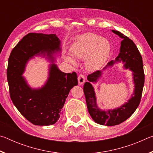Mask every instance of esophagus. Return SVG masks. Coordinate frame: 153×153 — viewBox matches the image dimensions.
I'll return each instance as SVG.
<instances>
[{
    "label": "esophagus",
    "instance_id": "1",
    "mask_svg": "<svg viewBox=\"0 0 153 153\" xmlns=\"http://www.w3.org/2000/svg\"><path fill=\"white\" fill-rule=\"evenodd\" d=\"M78 83L79 85H82L84 84V83L85 82V77L84 76V75L80 74L78 76Z\"/></svg>",
    "mask_w": 153,
    "mask_h": 153
}]
</instances>
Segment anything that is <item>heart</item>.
<instances>
[{
    "mask_svg": "<svg viewBox=\"0 0 153 153\" xmlns=\"http://www.w3.org/2000/svg\"><path fill=\"white\" fill-rule=\"evenodd\" d=\"M74 58L86 59V67L88 70H97L104 65L110 52V44L107 39L91 32H86L77 36L70 48ZM66 61L72 65L76 62L70 56Z\"/></svg>",
    "mask_w": 153,
    "mask_h": 153,
    "instance_id": "1",
    "label": "heart"
}]
</instances>
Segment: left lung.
Segmentation results:
<instances>
[{
    "mask_svg": "<svg viewBox=\"0 0 153 153\" xmlns=\"http://www.w3.org/2000/svg\"><path fill=\"white\" fill-rule=\"evenodd\" d=\"M122 39L119 55L115 61L108 62L103 70L112 67L117 62H122L123 68L132 72L134 89L133 94L128 100L120 107L113 109L102 110L98 107L94 88L92 83H97L102 75V71H97L88 76V82L84 86L88 110L91 117L96 123L107 126L120 124L130 117L135 112L140 102L142 90L144 84V74L142 56L138 48L131 39L117 30H112Z\"/></svg>",
    "mask_w": 153,
    "mask_h": 153,
    "instance_id": "1",
    "label": "left lung"
}]
</instances>
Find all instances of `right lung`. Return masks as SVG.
<instances>
[{"label":"right lung","mask_w":153,"mask_h":153,"mask_svg":"<svg viewBox=\"0 0 153 153\" xmlns=\"http://www.w3.org/2000/svg\"><path fill=\"white\" fill-rule=\"evenodd\" d=\"M61 52L56 34L30 33L13 49L7 71L11 100L20 113L33 125L50 126L60 117L70 90L77 85L76 72H62L55 63L50 64L48 77L41 88H32L22 75L27 62L42 56L52 63Z\"/></svg>","instance_id":"right-lung-1"}]
</instances>
